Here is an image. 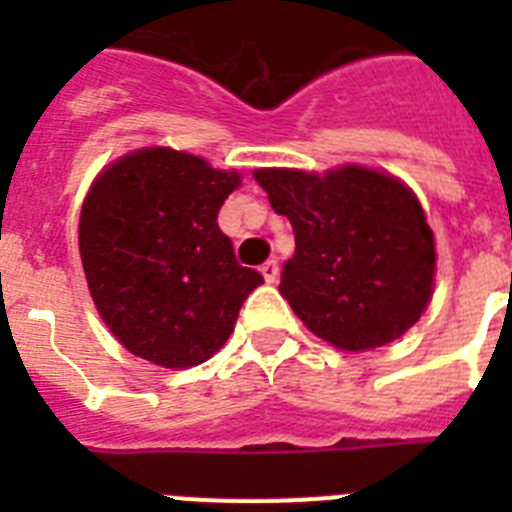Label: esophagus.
<instances>
[{"instance_id":"obj_1","label":"esophagus","mask_w":512,"mask_h":512,"mask_svg":"<svg viewBox=\"0 0 512 512\" xmlns=\"http://www.w3.org/2000/svg\"><path fill=\"white\" fill-rule=\"evenodd\" d=\"M261 274H264V279L269 284H274L279 279V264L277 261H266L264 266H261Z\"/></svg>"}]
</instances>
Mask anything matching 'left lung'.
Listing matches in <instances>:
<instances>
[{
    "label": "left lung",
    "mask_w": 512,
    "mask_h": 512,
    "mask_svg": "<svg viewBox=\"0 0 512 512\" xmlns=\"http://www.w3.org/2000/svg\"><path fill=\"white\" fill-rule=\"evenodd\" d=\"M253 179L295 230L279 292L315 336L369 351L418 323L433 295L436 248L400 179L354 164L323 176L256 169Z\"/></svg>",
    "instance_id": "left-lung-1"
}]
</instances>
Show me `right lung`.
I'll return each instance as SVG.
<instances>
[{
    "label": "right lung",
    "instance_id": "right-lung-1",
    "mask_svg": "<svg viewBox=\"0 0 512 512\" xmlns=\"http://www.w3.org/2000/svg\"><path fill=\"white\" fill-rule=\"evenodd\" d=\"M241 174L171 148H140L94 179L79 217L89 292L130 354L187 369L223 348L264 284L235 261L217 212Z\"/></svg>",
    "mask_w": 512,
    "mask_h": 512
}]
</instances>
